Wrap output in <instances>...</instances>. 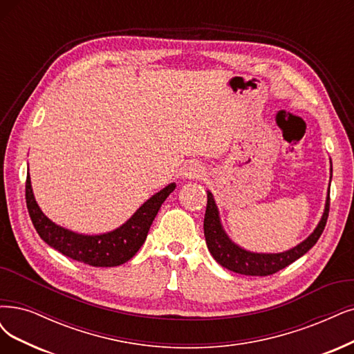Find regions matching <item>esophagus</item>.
<instances>
[{"mask_svg":"<svg viewBox=\"0 0 354 354\" xmlns=\"http://www.w3.org/2000/svg\"><path fill=\"white\" fill-rule=\"evenodd\" d=\"M205 175V169L200 163H191L184 170V178L187 179H200Z\"/></svg>","mask_w":354,"mask_h":354,"instance_id":"1","label":"esophagus"}]
</instances>
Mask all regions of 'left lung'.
I'll return each instance as SVG.
<instances>
[{"label":"left lung","instance_id":"8db88e82","mask_svg":"<svg viewBox=\"0 0 354 354\" xmlns=\"http://www.w3.org/2000/svg\"><path fill=\"white\" fill-rule=\"evenodd\" d=\"M333 175V169H331ZM330 213V189L326 195L325 210L319 220L317 229L313 230L309 236L297 246L292 248L289 251L280 254H257L242 250L241 246L233 243L226 232L221 227L218 210L213 194L207 191V208L204 216V236L207 242V248L217 263L233 272L245 274V276H270V274L277 272L287 266L295 263L302 255H305L310 248L315 245L324 232L326 225V218Z\"/></svg>","mask_w":354,"mask_h":354}]
</instances>
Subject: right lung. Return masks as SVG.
Returning a JSON list of instances; mask_svg holds the SVG:
<instances>
[{
	"label": "right lung",
	"instance_id": "right-lung-1",
	"mask_svg": "<svg viewBox=\"0 0 354 354\" xmlns=\"http://www.w3.org/2000/svg\"><path fill=\"white\" fill-rule=\"evenodd\" d=\"M170 184L144 203L127 223L109 233L80 234L50 221L39 208L30 185L26 179V204L36 232L50 248L62 255L91 267H116L133 258L147 238L153 220L163 201L175 189Z\"/></svg>",
	"mask_w": 354,
	"mask_h": 354
}]
</instances>
